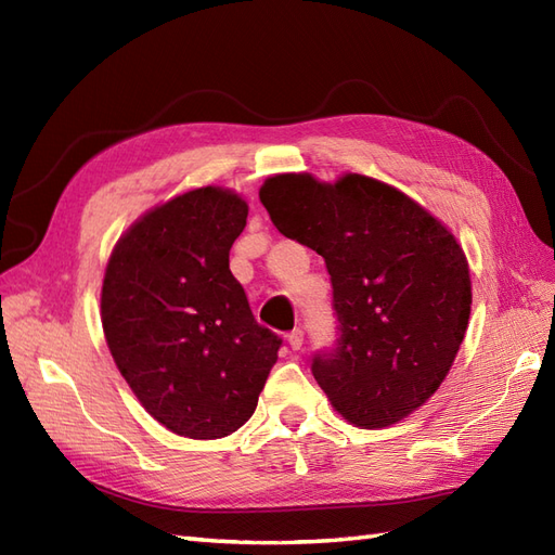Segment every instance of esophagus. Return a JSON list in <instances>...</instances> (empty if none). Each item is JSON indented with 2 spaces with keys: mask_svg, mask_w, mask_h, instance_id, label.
Here are the masks:
<instances>
[{
  "mask_svg": "<svg viewBox=\"0 0 555 555\" xmlns=\"http://www.w3.org/2000/svg\"><path fill=\"white\" fill-rule=\"evenodd\" d=\"M287 343H289L292 349H300V347H304V331L294 328V331L287 335Z\"/></svg>",
  "mask_w": 555,
  "mask_h": 555,
  "instance_id": "1",
  "label": "esophagus"
}]
</instances>
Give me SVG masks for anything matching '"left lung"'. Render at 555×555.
Here are the masks:
<instances>
[{
	"label": "left lung",
	"mask_w": 555,
	"mask_h": 555,
	"mask_svg": "<svg viewBox=\"0 0 555 555\" xmlns=\"http://www.w3.org/2000/svg\"><path fill=\"white\" fill-rule=\"evenodd\" d=\"M282 236L326 261L335 347L312 375L349 424L386 428L438 391L465 338L473 287L461 245L391 184L282 173L259 190Z\"/></svg>",
	"instance_id": "obj_1"
}]
</instances>
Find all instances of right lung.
Here are the masks:
<instances>
[{"instance_id":"1","label":"right lung","mask_w":555,"mask_h":555,"mask_svg":"<svg viewBox=\"0 0 555 555\" xmlns=\"http://www.w3.org/2000/svg\"><path fill=\"white\" fill-rule=\"evenodd\" d=\"M245 222L238 194L192 190L131 224L106 266L102 324L117 371L162 426L192 440L224 438L255 414L282 345L229 271Z\"/></svg>"}]
</instances>
